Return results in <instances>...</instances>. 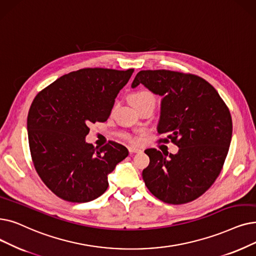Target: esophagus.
I'll return each mask as SVG.
<instances>
[{"instance_id": "1", "label": "esophagus", "mask_w": 256, "mask_h": 256, "mask_svg": "<svg viewBox=\"0 0 256 256\" xmlns=\"http://www.w3.org/2000/svg\"><path fill=\"white\" fill-rule=\"evenodd\" d=\"M128 152H130V154H137V152H142L140 148H135V146H128Z\"/></svg>"}]
</instances>
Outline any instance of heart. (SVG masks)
I'll return each mask as SVG.
<instances>
[{"instance_id": "1", "label": "heart", "mask_w": 256, "mask_h": 256, "mask_svg": "<svg viewBox=\"0 0 256 256\" xmlns=\"http://www.w3.org/2000/svg\"><path fill=\"white\" fill-rule=\"evenodd\" d=\"M146 98H154V96L152 95V93H150L148 91H139V92H136L132 95L130 100H132V102H135L142 100V99H146ZM124 138L128 140H130V141L135 140L134 137H132V135H128V134H126Z\"/></svg>"}]
</instances>
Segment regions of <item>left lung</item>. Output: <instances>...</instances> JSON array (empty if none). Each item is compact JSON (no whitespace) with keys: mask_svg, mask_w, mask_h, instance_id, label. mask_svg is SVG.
Masks as SVG:
<instances>
[{"mask_svg":"<svg viewBox=\"0 0 256 256\" xmlns=\"http://www.w3.org/2000/svg\"><path fill=\"white\" fill-rule=\"evenodd\" d=\"M143 84L161 97L158 134L168 135L176 154L146 150L142 172L148 190L168 204H184L203 194L223 168L232 137L229 110L216 88L196 75L170 70L140 71L132 88Z\"/></svg>","mask_w":256,"mask_h":256,"instance_id":"obj_1","label":"left lung"}]
</instances>
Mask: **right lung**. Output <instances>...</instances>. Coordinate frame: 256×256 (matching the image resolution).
<instances>
[{
    "label": "right lung",
    "instance_id": "right-lung-1",
    "mask_svg": "<svg viewBox=\"0 0 256 256\" xmlns=\"http://www.w3.org/2000/svg\"><path fill=\"white\" fill-rule=\"evenodd\" d=\"M134 69L86 68L70 72L40 92L27 118L33 164L49 190L66 201L90 202L108 186V176L128 150L116 142L88 143V126L106 121Z\"/></svg>",
    "mask_w": 256,
    "mask_h": 256
}]
</instances>
